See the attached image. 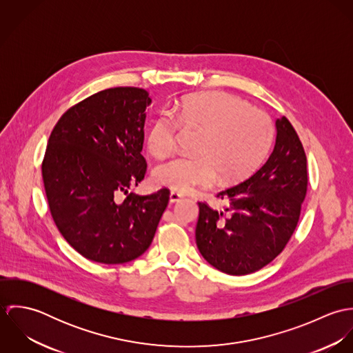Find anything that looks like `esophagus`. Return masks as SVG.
I'll return each mask as SVG.
<instances>
[{
  "label": "esophagus",
  "mask_w": 353,
  "mask_h": 353,
  "mask_svg": "<svg viewBox=\"0 0 353 353\" xmlns=\"http://www.w3.org/2000/svg\"><path fill=\"white\" fill-rule=\"evenodd\" d=\"M182 199V196L178 192H171L170 193V202H178Z\"/></svg>",
  "instance_id": "34e87169"
}]
</instances>
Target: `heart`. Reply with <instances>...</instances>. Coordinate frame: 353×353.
Returning a JSON list of instances; mask_svg holds the SVG:
<instances>
[{
  "mask_svg": "<svg viewBox=\"0 0 353 353\" xmlns=\"http://www.w3.org/2000/svg\"><path fill=\"white\" fill-rule=\"evenodd\" d=\"M179 129L199 132L193 156H176L159 164L153 178L159 185L185 193L245 179L261 164L273 140L270 118L249 103L227 92L208 91L176 101L171 112L152 119L147 147L156 157L175 150Z\"/></svg>",
  "mask_w": 353,
  "mask_h": 353,
  "instance_id": "heart-1",
  "label": "heart"
}]
</instances>
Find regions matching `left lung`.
<instances>
[{"label":"left lung","instance_id":"1","mask_svg":"<svg viewBox=\"0 0 353 353\" xmlns=\"http://www.w3.org/2000/svg\"><path fill=\"white\" fill-rule=\"evenodd\" d=\"M277 136L268 160L250 178L221 190L216 210L199 201L196 242L216 269L242 276L270 263L290 242L308 185L302 141L288 121H276Z\"/></svg>","mask_w":353,"mask_h":353}]
</instances>
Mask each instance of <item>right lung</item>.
<instances>
[{"mask_svg":"<svg viewBox=\"0 0 353 353\" xmlns=\"http://www.w3.org/2000/svg\"><path fill=\"white\" fill-rule=\"evenodd\" d=\"M150 103L143 88L103 90L68 108L51 130L42 161L51 217L87 259L115 265L140 256L168 205L167 188L129 193L147 172L141 151Z\"/></svg>","mask_w":353,"mask_h":353,"instance_id":"1","label":"right lung"}]
</instances>
